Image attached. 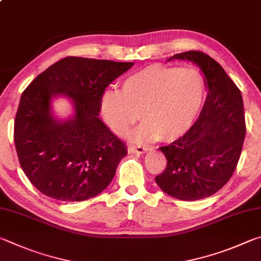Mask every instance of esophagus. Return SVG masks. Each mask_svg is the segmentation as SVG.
Wrapping results in <instances>:
<instances>
[{
    "instance_id": "34e87169",
    "label": "esophagus",
    "mask_w": 261,
    "mask_h": 261,
    "mask_svg": "<svg viewBox=\"0 0 261 261\" xmlns=\"http://www.w3.org/2000/svg\"><path fill=\"white\" fill-rule=\"evenodd\" d=\"M128 150H129V152L132 153H144L148 151L149 148L143 147V145H138V147H135V145H129Z\"/></svg>"
}]
</instances>
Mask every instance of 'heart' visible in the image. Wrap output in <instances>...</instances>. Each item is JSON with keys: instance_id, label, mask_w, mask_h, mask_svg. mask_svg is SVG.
<instances>
[{"instance_id": "obj_1", "label": "heart", "mask_w": 261, "mask_h": 261, "mask_svg": "<svg viewBox=\"0 0 261 261\" xmlns=\"http://www.w3.org/2000/svg\"><path fill=\"white\" fill-rule=\"evenodd\" d=\"M204 98V79L197 70L154 64L128 75L121 94L104 91L99 109L105 123L119 136L129 133L141 112L144 122L134 133L136 142H171L194 125Z\"/></svg>"}]
</instances>
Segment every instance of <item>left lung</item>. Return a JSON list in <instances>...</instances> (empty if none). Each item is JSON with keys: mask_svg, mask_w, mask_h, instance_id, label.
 <instances>
[{"mask_svg": "<svg viewBox=\"0 0 261 261\" xmlns=\"http://www.w3.org/2000/svg\"><path fill=\"white\" fill-rule=\"evenodd\" d=\"M195 63L204 74L207 97L190 129L161 147L167 166L154 177L164 193L181 200L210 197L225 186L240 161L246 128L242 94L222 66L202 51L167 59Z\"/></svg>", "mask_w": 261, "mask_h": 261, "instance_id": "1", "label": "left lung"}]
</instances>
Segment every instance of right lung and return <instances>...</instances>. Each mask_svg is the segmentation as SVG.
I'll return each mask as SVG.
<instances>
[{
	"mask_svg": "<svg viewBox=\"0 0 261 261\" xmlns=\"http://www.w3.org/2000/svg\"><path fill=\"white\" fill-rule=\"evenodd\" d=\"M134 63L66 57L39 74L24 90L15 119V145L22 171L43 195L81 202L112 181L127 148L99 119L105 88ZM71 100L73 114L58 121L52 99Z\"/></svg>",
	"mask_w": 261,
	"mask_h": 261,
	"instance_id": "add662e5",
	"label": "right lung"
}]
</instances>
